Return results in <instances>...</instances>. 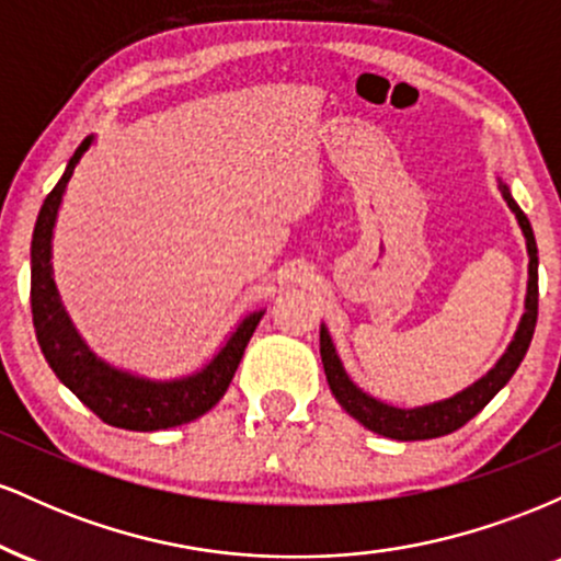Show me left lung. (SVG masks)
Returning a JSON list of instances; mask_svg holds the SVG:
<instances>
[{
    "mask_svg": "<svg viewBox=\"0 0 561 561\" xmlns=\"http://www.w3.org/2000/svg\"><path fill=\"white\" fill-rule=\"evenodd\" d=\"M495 182H499L501 197H504L508 210H512L514 218H517L519 229H523L525 248H527V289H525V311L523 317H519L517 330H514L512 343L506 345V351L501 353L499 362H495L480 379H474V382L467 385L465 390L454 392V396L440 398V401H433V403L409 405V409L385 403L353 382L351 375L345 371L343 362H340L337 347L332 343L330 330H327V324L321 321L319 351H321V364H324V375H327V382H330L332 396L337 398V403L343 405L353 420L364 424V427L371 430V433L392 437V440H430V437H443L454 433V430L465 427L472 416H478L480 411L491 403L495 392L512 379L514 371H517V366L523 364L527 347H530L533 332H536V319H538V248H536V237H533L530 221H527L523 208L514 203L506 179L499 173Z\"/></svg>",
    "mask_w": 561,
    "mask_h": 561,
    "instance_id": "8db88e82",
    "label": "left lung"
}]
</instances>
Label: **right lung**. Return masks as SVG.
I'll return each instance as SVG.
<instances>
[{
  "mask_svg": "<svg viewBox=\"0 0 561 561\" xmlns=\"http://www.w3.org/2000/svg\"><path fill=\"white\" fill-rule=\"evenodd\" d=\"M94 139L92 134L81 141L79 150L68 160L60 182L55 184V190L49 192L38 210L34 240H31V311H34L36 340L57 379L102 422L121 430H134V433L179 427V424L203 416L221 401L266 308L244 313L214 356L199 369L182 377H145L96 356L62 306L53 268L57 214H60L70 176L89 152V147L94 145Z\"/></svg>",
  "mask_w": 561,
  "mask_h": 561,
  "instance_id": "add662e5",
  "label": "right lung"
}]
</instances>
